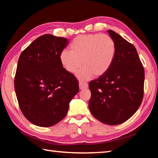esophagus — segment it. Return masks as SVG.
Returning <instances> with one entry per match:
<instances>
[{
	"label": "esophagus",
	"mask_w": 158,
	"mask_h": 158,
	"mask_svg": "<svg viewBox=\"0 0 158 158\" xmlns=\"http://www.w3.org/2000/svg\"><path fill=\"white\" fill-rule=\"evenodd\" d=\"M88 86H89V84H88L87 83L81 82V81L79 82V89L83 90V89H87Z\"/></svg>",
	"instance_id": "1"
}]
</instances>
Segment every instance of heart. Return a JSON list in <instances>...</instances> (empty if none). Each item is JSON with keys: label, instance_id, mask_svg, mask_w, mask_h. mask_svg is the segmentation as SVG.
<instances>
[{"label": "heart", "instance_id": "1", "mask_svg": "<svg viewBox=\"0 0 158 158\" xmlns=\"http://www.w3.org/2000/svg\"><path fill=\"white\" fill-rule=\"evenodd\" d=\"M70 52L63 50L60 54V63L66 71L77 73L81 80L93 76L100 77L107 72L114 62L116 45L107 35L89 34L76 37L69 45Z\"/></svg>", "mask_w": 158, "mask_h": 158}]
</instances>
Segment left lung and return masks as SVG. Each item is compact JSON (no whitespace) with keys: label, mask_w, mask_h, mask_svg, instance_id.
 I'll list each match as a JSON object with an SVG mask.
<instances>
[{"label":"left lung","mask_w":158,"mask_h":158,"mask_svg":"<svg viewBox=\"0 0 158 158\" xmlns=\"http://www.w3.org/2000/svg\"><path fill=\"white\" fill-rule=\"evenodd\" d=\"M116 55L109 70L89 83L90 113L109 125L121 124L132 117L143 97L144 69L136 48L111 30Z\"/></svg>","instance_id":"left-lung-1"}]
</instances>
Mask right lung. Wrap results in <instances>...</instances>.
Masks as SVG:
<instances>
[{
	"label": "right lung",
	"instance_id": "obj_1",
	"mask_svg": "<svg viewBox=\"0 0 158 158\" xmlns=\"http://www.w3.org/2000/svg\"><path fill=\"white\" fill-rule=\"evenodd\" d=\"M68 40L47 34L37 37L21 53L15 89L23 116L32 123L51 127L65 117L79 92V83L63 68L60 54Z\"/></svg>",
	"mask_w": 158,
	"mask_h": 158
}]
</instances>
